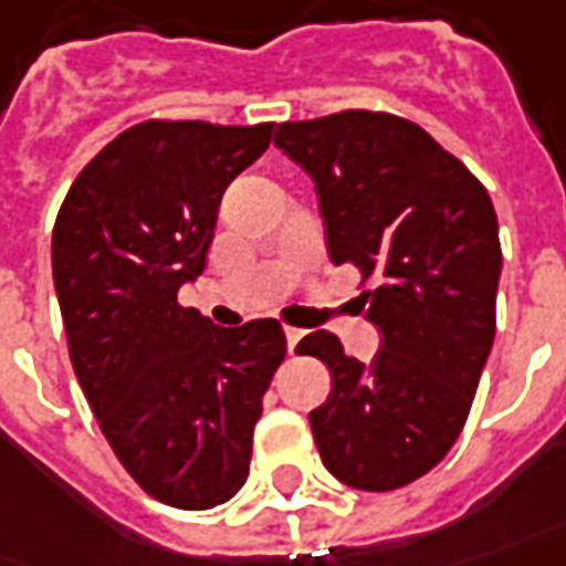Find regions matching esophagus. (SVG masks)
<instances>
[{
    "label": "esophagus",
    "mask_w": 566,
    "mask_h": 566,
    "mask_svg": "<svg viewBox=\"0 0 566 566\" xmlns=\"http://www.w3.org/2000/svg\"><path fill=\"white\" fill-rule=\"evenodd\" d=\"M303 334L306 332H300V328H284V337H287V349H291V353L297 349V344L303 340Z\"/></svg>",
    "instance_id": "esophagus-1"
}]
</instances>
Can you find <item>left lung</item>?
Wrapping results in <instances>:
<instances>
[{
	"instance_id": "left-lung-1",
	"label": "left lung",
	"mask_w": 566,
	"mask_h": 566,
	"mask_svg": "<svg viewBox=\"0 0 566 566\" xmlns=\"http://www.w3.org/2000/svg\"><path fill=\"white\" fill-rule=\"evenodd\" d=\"M275 145L315 179L334 266L359 269L371 365L332 332L300 340L332 371L310 412L315 446L340 483L390 493L446 459L493 349L502 272L499 222L483 182L418 123L337 111L282 123Z\"/></svg>"
}]
</instances>
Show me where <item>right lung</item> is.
<instances>
[{
	"label": "right lung",
	"instance_id": "right-lung-1",
	"mask_svg": "<svg viewBox=\"0 0 566 566\" xmlns=\"http://www.w3.org/2000/svg\"><path fill=\"white\" fill-rule=\"evenodd\" d=\"M269 138L272 123H136L57 210L52 275L76 380L126 474L172 509H213L244 486L287 353L275 318L217 328L179 303L203 272L222 191Z\"/></svg>",
	"mask_w": 566,
	"mask_h": 566
}]
</instances>
